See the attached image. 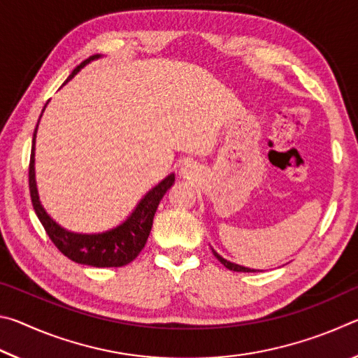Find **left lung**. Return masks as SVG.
I'll use <instances>...</instances> for the list:
<instances>
[{"mask_svg":"<svg viewBox=\"0 0 358 358\" xmlns=\"http://www.w3.org/2000/svg\"><path fill=\"white\" fill-rule=\"evenodd\" d=\"M213 254L216 256V259L220 260V262L226 266V268H229V270H234V271H243V273H250V271H256V270H251V268H246V266H241V265H237V264H232V262H229V260H226L224 257H221L220 254H217L216 251H213Z\"/></svg>","mask_w":358,"mask_h":358,"instance_id":"obj_1","label":"left lung"}]
</instances>
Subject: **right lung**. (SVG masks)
<instances>
[{
	"label": "right lung",
	"instance_id": "obj_1",
	"mask_svg": "<svg viewBox=\"0 0 358 358\" xmlns=\"http://www.w3.org/2000/svg\"><path fill=\"white\" fill-rule=\"evenodd\" d=\"M99 58V55H93L85 59L77 68L72 71L68 77L71 80L85 64H88L92 59ZM66 80V82H68ZM45 108V107H44ZM36 126L33 134V147L31 157H29V194H31V202L36 215L44 226L45 232L53 241L59 251L66 257L74 260L77 264L92 265V266H123L132 262L147 243L151 226H153V217L159 205L161 199L164 197L169 187L173 185L175 175L171 173L167 178L161 181L159 185L155 186L147 196H145L137 208L132 211V215L126 220L121 226L115 227L104 234H74L59 227L58 224L45 213L39 202L38 189H36L34 181V142H36Z\"/></svg>",
	"mask_w": 358,
	"mask_h": 358
}]
</instances>
